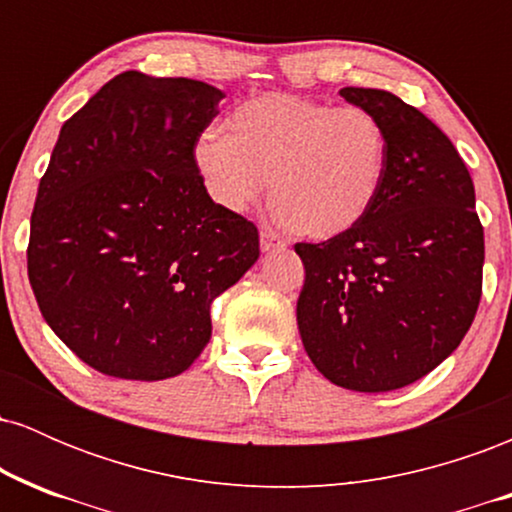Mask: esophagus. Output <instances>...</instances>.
Returning <instances> with one entry per match:
<instances>
[{
    "label": "esophagus",
    "instance_id": "esophagus-1",
    "mask_svg": "<svg viewBox=\"0 0 512 512\" xmlns=\"http://www.w3.org/2000/svg\"><path fill=\"white\" fill-rule=\"evenodd\" d=\"M260 245H262V250L264 252H269V250H276V248H284V240H279L274 236L272 231H262L260 233Z\"/></svg>",
    "mask_w": 512,
    "mask_h": 512
}]
</instances>
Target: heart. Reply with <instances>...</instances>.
I'll list each match as a JSON object with an SVG mask.
<instances>
[{"label":"heart","mask_w":512,"mask_h":512,"mask_svg":"<svg viewBox=\"0 0 512 512\" xmlns=\"http://www.w3.org/2000/svg\"><path fill=\"white\" fill-rule=\"evenodd\" d=\"M195 163L219 207L245 211L269 182L276 219L327 240L351 231L378 199L387 134L358 105L264 93L238 105L226 129L199 134Z\"/></svg>","instance_id":"obj_1"}]
</instances>
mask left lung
<instances>
[{
	"mask_svg": "<svg viewBox=\"0 0 512 512\" xmlns=\"http://www.w3.org/2000/svg\"><path fill=\"white\" fill-rule=\"evenodd\" d=\"M339 93L383 125L385 178L351 231L296 243L305 267L298 332L330 383L390 392L440 366L472 327L484 228L472 175L421 110L380 88Z\"/></svg>",
	"mask_w": 512,
	"mask_h": 512,
	"instance_id": "8db88e82",
	"label": "left lung"
}]
</instances>
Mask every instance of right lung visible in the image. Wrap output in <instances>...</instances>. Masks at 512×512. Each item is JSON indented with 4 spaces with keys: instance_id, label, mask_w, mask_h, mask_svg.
<instances>
[{
    "instance_id": "1",
    "label": "right lung",
    "mask_w": 512,
    "mask_h": 512,
    "mask_svg": "<svg viewBox=\"0 0 512 512\" xmlns=\"http://www.w3.org/2000/svg\"><path fill=\"white\" fill-rule=\"evenodd\" d=\"M223 93L122 72L60 129L31 214L28 279L52 332L98 373L166 380L211 337V301L260 257L255 223L195 163Z\"/></svg>"
}]
</instances>
